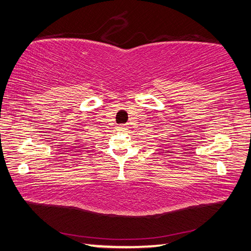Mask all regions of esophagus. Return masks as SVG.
Here are the masks:
<instances>
[{
  "mask_svg": "<svg viewBox=\"0 0 251 251\" xmlns=\"http://www.w3.org/2000/svg\"><path fill=\"white\" fill-rule=\"evenodd\" d=\"M118 130L119 131H126V130H127V126L126 125H119Z\"/></svg>",
  "mask_w": 251,
  "mask_h": 251,
  "instance_id": "34e87169",
  "label": "esophagus"
}]
</instances>
